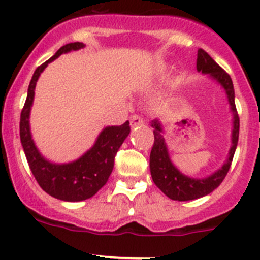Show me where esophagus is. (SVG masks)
I'll list each match as a JSON object with an SVG mask.
<instances>
[{
	"label": "esophagus",
	"mask_w": 260,
	"mask_h": 260,
	"mask_svg": "<svg viewBox=\"0 0 260 260\" xmlns=\"http://www.w3.org/2000/svg\"><path fill=\"white\" fill-rule=\"evenodd\" d=\"M143 123V118H142L141 116H138V114H133L132 117H130V126L132 127H135V126H139Z\"/></svg>",
	"instance_id": "obj_1"
}]
</instances>
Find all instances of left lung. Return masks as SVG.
<instances>
[{
	"instance_id": "8db88e82",
	"label": "left lung",
	"mask_w": 260,
	"mask_h": 260,
	"mask_svg": "<svg viewBox=\"0 0 260 260\" xmlns=\"http://www.w3.org/2000/svg\"><path fill=\"white\" fill-rule=\"evenodd\" d=\"M197 70L202 74H207L216 83L224 89L226 99H228L229 108L233 114V128H232V144L229 148L228 157L220 169L213 172L212 174L203 178H194L186 176L177 169L176 165L172 162L168 146L165 143L164 128L162 123L157 118L153 119L151 126L153 127L155 142L150 155V171L152 180L158 189L161 190L168 198L178 202L194 201L208 195L222 182L233 160L234 152L237 148L238 134H240V118H238L237 109L234 104V88L233 82L221 68H220L203 49H198V58H197Z\"/></svg>"
}]
</instances>
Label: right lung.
I'll return each mask as SVG.
<instances>
[{
    "label": "right lung",
    "instance_id": "1",
    "mask_svg": "<svg viewBox=\"0 0 260 260\" xmlns=\"http://www.w3.org/2000/svg\"><path fill=\"white\" fill-rule=\"evenodd\" d=\"M84 48L83 43H70L59 48L56 54L35 70L29 82L27 99L20 113V142L26 153L32 174L45 192L65 202H80L91 198L107 183L113 171L114 157L130 134L128 121L121 126H107L96 138L93 146L74 161L57 164L39 152L32 139L29 127V114L35 98V87L40 74L48 63L58 58L63 53Z\"/></svg>",
    "mask_w": 260,
    "mask_h": 260
}]
</instances>
